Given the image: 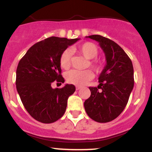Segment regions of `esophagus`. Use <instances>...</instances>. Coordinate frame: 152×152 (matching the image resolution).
<instances>
[{
	"mask_svg": "<svg viewBox=\"0 0 152 152\" xmlns=\"http://www.w3.org/2000/svg\"><path fill=\"white\" fill-rule=\"evenodd\" d=\"M80 88H81L80 86H76V90H77H77H80Z\"/></svg>",
	"mask_w": 152,
	"mask_h": 152,
	"instance_id": "esophagus-1",
	"label": "esophagus"
}]
</instances>
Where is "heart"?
Instances as JSON below:
<instances>
[{"label": "heart", "instance_id": "heart-1", "mask_svg": "<svg viewBox=\"0 0 152 152\" xmlns=\"http://www.w3.org/2000/svg\"><path fill=\"white\" fill-rule=\"evenodd\" d=\"M76 50L82 54L85 58L88 59H93L97 56L99 53V50L95 44L87 42L80 45ZM72 53L69 50H64L61 53L59 58V64L61 67L64 69H67L71 65ZM90 66L96 72L102 71L103 64L101 61L98 60H91L89 61ZM65 78L66 81L71 84L76 86H83L86 84L88 81L92 78V73L89 70L85 71H78V70H70L65 75Z\"/></svg>", "mask_w": 152, "mask_h": 152}]
</instances>
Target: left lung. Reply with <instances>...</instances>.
Listing matches in <instances>:
<instances>
[{"label":"left lung","mask_w":152,"mask_h":152,"mask_svg":"<svg viewBox=\"0 0 152 152\" xmlns=\"http://www.w3.org/2000/svg\"><path fill=\"white\" fill-rule=\"evenodd\" d=\"M86 37L99 42L107 64L99 75L98 87H89L91 94L85 101L84 107L94 121L108 122L117 118L128 104L134 86L133 64L113 40L99 35Z\"/></svg>","instance_id":"8db88e82"}]
</instances>
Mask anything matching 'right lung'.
Listing matches in <instances>:
<instances>
[{"mask_svg": "<svg viewBox=\"0 0 152 152\" xmlns=\"http://www.w3.org/2000/svg\"><path fill=\"white\" fill-rule=\"evenodd\" d=\"M80 39L50 37L34 44L21 58L17 69L16 86L24 108L35 120L52 123L66 111L67 99L74 94V85L53 88L55 80L64 83L59 58L68 46Z\"/></svg>", "mask_w": 152, "mask_h": 152, "instance_id": "obj_1", "label": "right lung"}]
</instances>
